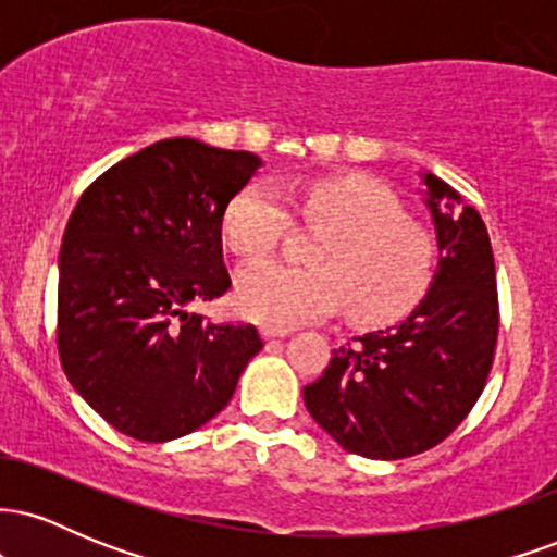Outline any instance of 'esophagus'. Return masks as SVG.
Segmentation results:
<instances>
[{
    "label": "esophagus",
    "instance_id": "obj_1",
    "mask_svg": "<svg viewBox=\"0 0 557 557\" xmlns=\"http://www.w3.org/2000/svg\"><path fill=\"white\" fill-rule=\"evenodd\" d=\"M287 330L283 327H272V324H261V337H267V341H272V337H285Z\"/></svg>",
    "mask_w": 557,
    "mask_h": 557
}]
</instances>
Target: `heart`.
Returning a JSON list of instances; mask_svg holds the SVG:
<instances>
[{"instance_id": "heart-1", "label": "heart", "mask_w": 557, "mask_h": 557, "mask_svg": "<svg viewBox=\"0 0 557 557\" xmlns=\"http://www.w3.org/2000/svg\"><path fill=\"white\" fill-rule=\"evenodd\" d=\"M298 214L324 225L309 261L290 267L253 261L235 280L240 314L272 327L309 322L348 306L361 324H385L419 304L434 272V235L403 214L400 198L369 175H337L298 185ZM290 214L272 183L257 181L233 196L222 214V238L238 257L270 253Z\"/></svg>"}]
</instances>
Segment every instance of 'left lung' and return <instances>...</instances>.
<instances>
[{"label":"left lung","mask_w":557,"mask_h":557,"mask_svg":"<svg viewBox=\"0 0 557 557\" xmlns=\"http://www.w3.org/2000/svg\"><path fill=\"white\" fill-rule=\"evenodd\" d=\"M440 261L430 293L400 324L332 350L304 387L309 413L348 453L398 461L430 450L469 417L495 361L497 280L474 207L426 172Z\"/></svg>","instance_id":"1"}]
</instances>
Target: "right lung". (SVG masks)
I'll use <instances>...</instances> for the list:
<instances>
[{
    "instance_id": "1",
    "label": "right lung",
    "mask_w": 557,
    "mask_h": 557,
    "mask_svg": "<svg viewBox=\"0 0 557 557\" xmlns=\"http://www.w3.org/2000/svg\"><path fill=\"white\" fill-rule=\"evenodd\" d=\"M261 159L168 138L123 159L70 214L57 285V350L70 385L114 430L168 443L233 398L261 350L253 324L188 314L230 287L222 214Z\"/></svg>"
}]
</instances>
